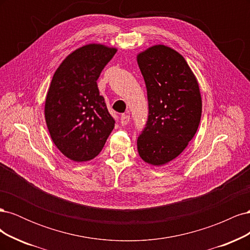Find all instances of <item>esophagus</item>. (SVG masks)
Returning <instances> with one entry per match:
<instances>
[{"mask_svg": "<svg viewBox=\"0 0 250 250\" xmlns=\"http://www.w3.org/2000/svg\"><path fill=\"white\" fill-rule=\"evenodd\" d=\"M129 116L128 115H122L121 116V124H122L123 126L127 125L128 123H129Z\"/></svg>", "mask_w": 250, "mask_h": 250, "instance_id": "1", "label": "esophagus"}]
</instances>
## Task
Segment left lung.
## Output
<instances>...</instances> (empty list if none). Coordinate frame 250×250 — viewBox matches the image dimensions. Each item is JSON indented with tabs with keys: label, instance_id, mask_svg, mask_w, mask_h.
<instances>
[{
	"label": "left lung",
	"instance_id": "left-lung-1",
	"mask_svg": "<svg viewBox=\"0 0 250 250\" xmlns=\"http://www.w3.org/2000/svg\"><path fill=\"white\" fill-rule=\"evenodd\" d=\"M137 62L149 104L138 151L144 162L161 167L183 152L197 131L202 111L200 88L184 56L165 44L140 52Z\"/></svg>",
	"mask_w": 250,
	"mask_h": 250
}]
</instances>
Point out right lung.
Here are the masks:
<instances>
[{
  "instance_id": "obj_1",
  "label": "right lung",
  "mask_w": 250,
  "mask_h": 250,
  "mask_svg": "<svg viewBox=\"0 0 250 250\" xmlns=\"http://www.w3.org/2000/svg\"><path fill=\"white\" fill-rule=\"evenodd\" d=\"M117 48L87 43L57 67L44 101V119L58 150L73 162L93 160L115 127L97 80Z\"/></svg>"
}]
</instances>
